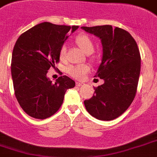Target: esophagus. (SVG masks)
Masks as SVG:
<instances>
[{
	"mask_svg": "<svg viewBox=\"0 0 157 157\" xmlns=\"http://www.w3.org/2000/svg\"><path fill=\"white\" fill-rule=\"evenodd\" d=\"M76 86H83V85H84V83L83 82H76Z\"/></svg>",
	"mask_w": 157,
	"mask_h": 157,
	"instance_id": "obj_1",
	"label": "esophagus"
}]
</instances>
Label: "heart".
Listing matches in <instances>:
<instances>
[{
    "label": "heart",
    "mask_w": 157,
    "mask_h": 157,
    "mask_svg": "<svg viewBox=\"0 0 157 157\" xmlns=\"http://www.w3.org/2000/svg\"><path fill=\"white\" fill-rule=\"evenodd\" d=\"M75 43L80 47L83 52L86 54H91L94 51V43L90 36L87 34L82 33L77 36L75 38ZM67 48L65 45H62L59 50V57L61 60H64L66 57ZM93 59V57H90ZM90 71V66L87 64H76L70 65L67 67V74L75 79H82L83 78L88 74Z\"/></svg>",
    "instance_id": "obj_1"
}]
</instances>
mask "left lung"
Instances as JSON below:
<instances>
[{"instance_id": "obj_1", "label": "left lung", "mask_w": 157, "mask_h": 157, "mask_svg": "<svg viewBox=\"0 0 157 157\" xmlns=\"http://www.w3.org/2000/svg\"><path fill=\"white\" fill-rule=\"evenodd\" d=\"M101 39L103 58L95 77L104 83L84 101L86 110L96 119L111 121L125 111L134 100L141 69V56L128 32L112 25L82 27Z\"/></svg>"}]
</instances>
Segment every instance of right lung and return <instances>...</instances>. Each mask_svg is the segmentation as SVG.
Wrapping results in <instances>:
<instances>
[{
	"label": "right lung",
	"mask_w": 157,
	"mask_h": 157,
	"mask_svg": "<svg viewBox=\"0 0 157 157\" xmlns=\"http://www.w3.org/2000/svg\"><path fill=\"white\" fill-rule=\"evenodd\" d=\"M78 28L43 22L23 33L17 40L11 57V76L18 103L30 117L46 119L62 105L67 90L75 82L66 75L53 83L47 77L51 67L59 62V50L67 33Z\"/></svg>",
	"instance_id": "obj_1"
}]
</instances>
